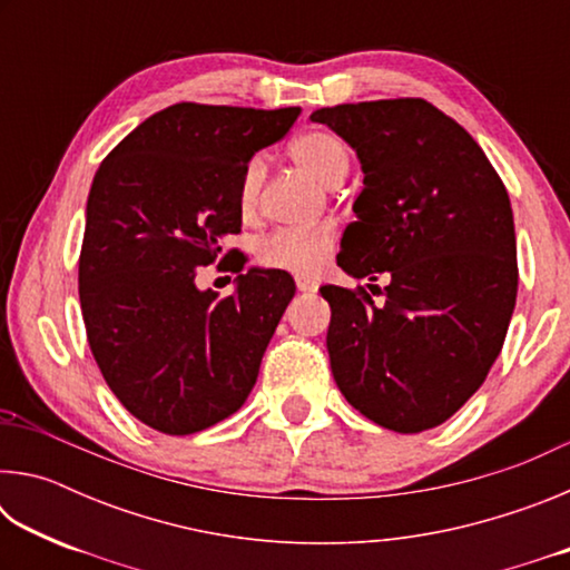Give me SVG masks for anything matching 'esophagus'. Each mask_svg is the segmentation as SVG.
Here are the masks:
<instances>
[{"label": "esophagus", "mask_w": 570, "mask_h": 570, "mask_svg": "<svg viewBox=\"0 0 570 570\" xmlns=\"http://www.w3.org/2000/svg\"><path fill=\"white\" fill-rule=\"evenodd\" d=\"M296 288H298V292H316L320 284H316L312 276H296Z\"/></svg>", "instance_id": "1"}]
</instances>
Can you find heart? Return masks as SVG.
Masks as SVG:
<instances>
[{"instance_id": "obj_1", "label": "heart", "mask_w": 570, "mask_h": 570, "mask_svg": "<svg viewBox=\"0 0 570 570\" xmlns=\"http://www.w3.org/2000/svg\"><path fill=\"white\" fill-rule=\"evenodd\" d=\"M288 153L306 173L324 183V186H340L350 173V150H346L340 135L324 128L304 130L288 142ZM264 183V160L250 158L244 168L238 186V204L244 214L256 208L258 190ZM336 244V230L330 224L312 228H282L256 244L258 264L268 268H284L294 274L320 272L324 258L332 254Z\"/></svg>"}]
</instances>
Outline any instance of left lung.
Masks as SVG:
<instances>
[{
    "label": "left lung",
    "mask_w": 570,
    "mask_h": 570,
    "mask_svg": "<svg viewBox=\"0 0 570 570\" xmlns=\"http://www.w3.org/2000/svg\"><path fill=\"white\" fill-rule=\"evenodd\" d=\"M312 120L350 142L364 173L336 264L390 276L382 304L362 286H322L336 387L387 430L438 428L485 382L513 316L508 190L470 132L428 100L346 102Z\"/></svg>",
    "instance_id": "obj_1"
}]
</instances>
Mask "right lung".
Returning <instances> with one entry per match:
<instances>
[{
    "instance_id": "add662e5",
    "label": "right lung",
    "mask_w": 570,
    "mask_h": 570,
    "mask_svg": "<svg viewBox=\"0 0 570 570\" xmlns=\"http://www.w3.org/2000/svg\"><path fill=\"white\" fill-rule=\"evenodd\" d=\"M298 112L170 105L95 173L80 250L85 330L115 397L153 430L193 435L230 417L254 390L294 278L248 268L220 298L200 292L196 268L240 230L246 163L282 140Z\"/></svg>"
}]
</instances>
